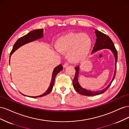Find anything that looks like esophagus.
<instances>
[{"mask_svg": "<svg viewBox=\"0 0 129 129\" xmlns=\"http://www.w3.org/2000/svg\"><path fill=\"white\" fill-rule=\"evenodd\" d=\"M68 66V63H65L63 64V68H66V67H67Z\"/></svg>", "mask_w": 129, "mask_h": 129, "instance_id": "esophagus-1", "label": "esophagus"}]
</instances>
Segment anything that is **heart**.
<instances>
[{"label":"heart","instance_id":"b5f03b06","mask_svg":"<svg viewBox=\"0 0 129 129\" xmlns=\"http://www.w3.org/2000/svg\"><path fill=\"white\" fill-rule=\"evenodd\" d=\"M92 43L89 34L72 32L57 39L55 42V48L59 52L66 53V58L70 62L76 63L87 57Z\"/></svg>","mask_w":129,"mask_h":129}]
</instances>
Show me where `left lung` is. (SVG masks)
I'll list each match as a JSON object with an SVG mask.
<instances>
[{"mask_svg": "<svg viewBox=\"0 0 129 129\" xmlns=\"http://www.w3.org/2000/svg\"><path fill=\"white\" fill-rule=\"evenodd\" d=\"M95 33L96 36V43L95 44L93 48L92 49V53H95L96 52L99 51L100 50L103 49H110L112 53H113L115 57V72L114 74V76H113V78L111 80V81L109 84L108 86L102 89L101 90L99 91H91L89 90L83 88L81 87V85L80 84L79 81H78V77H79V71H80V67H75V75L74 77V79L73 80V87L76 90V91L80 93L81 95H85V96H96L99 95L100 94H102V93L104 92L107 90L109 88V87L110 86L111 84L112 81H114L115 75H116V71L117 68V52L115 48V47L114 46V43L111 40V39L109 38L107 35L104 34V33H102L100 31L98 30L97 29H95Z\"/></svg>", "mask_w": 129, "mask_h": 129, "instance_id": "left-lung-1", "label": "left lung"}]
</instances>
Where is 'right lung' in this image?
Masks as SVG:
<instances>
[{
    "mask_svg": "<svg viewBox=\"0 0 129 129\" xmlns=\"http://www.w3.org/2000/svg\"><path fill=\"white\" fill-rule=\"evenodd\" d=\"M44 29H36L32 31H30V32H29L28 34H27L25 36H23L21 37L20 38H19V39L16 41V42L15 43L13 47V49L12 50V51L10 53L11 55L10 56V58L12 54L15 50H17L19 48H20V47L26 44H28L29 42L34 41L35 40H37L38 39H39L42 38L44 37ZM62 69H63V67H62V66L61 64L58 65L54 69V71L52 73V80L51 82H50V83L49 85V87L48 89L44 93H43L42 95H41L40 96H29L30 97H32V98H37V97H42V96H44L45 95H48V93H49L52 90L54 84V81H55V78L57 74L61 72ZM23 95L26 96L24 94H22Z\"/></svg>",
    "mask_w": 129,
    "mask_h": 129,
    "instance_id": "obj_1",
    "label": "right lung"
}]
</instances>
